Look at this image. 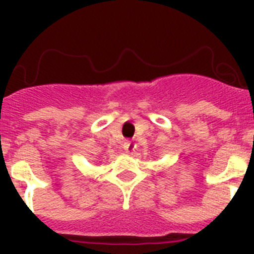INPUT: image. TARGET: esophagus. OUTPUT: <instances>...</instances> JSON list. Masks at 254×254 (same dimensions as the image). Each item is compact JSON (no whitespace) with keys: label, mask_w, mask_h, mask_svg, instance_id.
Wrapping results in <instances>:
<instances>
[{"label":"esophagus","mask_w":254,"mask_h":254,"mask_svg":"<svg viewBox=\"0 0 254 254\" xmlns=\"http://www.w3.org/2000/svg\"><path fill=\"white\" fill-rule=\"evenodd\" d=\"M133 149H134L133 145H132L129 141H126V142H125V151L128 152V154H129L131 151H133Z\"/></svg>","instance_id":"1"}]
</instances>
